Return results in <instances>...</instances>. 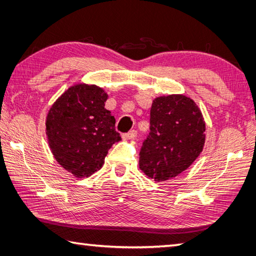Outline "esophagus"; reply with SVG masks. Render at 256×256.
I'll list each match as a JSON object with an SVG mask.
<instances>
[{
	"instance_id": "1",
	"label": "esophagus",
	"mask_w": 256,
	"mask_h": 256,
	"mask_svg": "<svg viewBox=\"0 0 256 256\" xmlns=\"http://www.w3.org/2000/svg\"><path fill=\"white\" fill-rule=\"evenodd\" d=\"M138 136V131H135V130H132V131H130L128 133H125L122 135V138L123 140H133Z\"/></svg>"
}]
</instances>
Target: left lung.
<instances>
[{
    "label": "left lung",
    "instance_id": "1",
    "mask_svg": "<svg viewBox=\"0 0 256 256\" xmlns=\"http://www.w3.org/2000/svg\"><path fill=\"white\" fill-rule=\"evenodd\" d=\"M204 131L202 113L189 96L155 98L150 108V132L140 152V170L157 182L180 175L202 152Z\"/></svg>",
    "mask_w": 256,
    "mask_h": 256
}]
</instances>
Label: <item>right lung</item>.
Masks as SVG:
<instances>
[{"label":"right lung","instance_id":"right-lung-1","mask_svg":"<svg viewBox=\"0 0 256 256\" xmlns=\"http://www.w3.org/2000/svg\"><path fill=\"white\" fill-rule=\"evenodd\" d=\"M108 94L96 84H77L54 102L46 116L48 145L57 162L78 178L104 164L111 146L121 140L116 118L106 110Z\"/></svg>","mask_w":256,"mask_h":256}]
</instances>
